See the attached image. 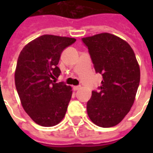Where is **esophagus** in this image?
<instances>
[{
  "mask_svg": "<svg viewBox=\"0 0 153 153\" xmlns=\"http://www.w3.org/2000/svg\"><path fill=\"white\" fill-rule=\"evenodd\" d=\"M79 88H81V86H79H79H74L73 87V89L74 90V91H77V90H79Z\"/></svg>",
  "mask_w": 153,
  "mask_h": 153,
  "instance_id": "1",
  "label": "esophagus"
}]
</instances>
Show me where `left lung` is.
I'll use <instances>...</instances> for the list:
<instances>
[{
  "mask_svg": "<svg viewBox=\"0 0 153 153\" xmlns=\"http://www.w3.org/2000/svg\"><path fill=\"white\" fill-rule=\"evenodd\" d=\"M96 73L102 75L98 91L87 102L90 120L100 127L118 125L134 102L140 69L131 47L115 35L104 33L82 38Z\"/></svg>",
  "mask_w": 153,
  "mask_h": 153,
  "instance_id": "obj_1",
  "label": "left lung"
}]
</instances>
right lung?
<instances>
[{
    "instance_id": "add662e5",
    "label": "right lung",
    "mask_w": 153,
    "mask_h": 153,
    "mask_svg": "<svg viewBox=\"0 0 153 153\" xmlns=\"http://www.w3.org/2000/svg\"><path fill=\"white\" fill-rule=\"evenodd\" d=\"M76 39L42 35L27 44L19 54L15 74L16 90L22 106L38 125L59 124L66 113L72 91L63 82L57 65L60 55Z\"/></svg>"
}]
</instances>
